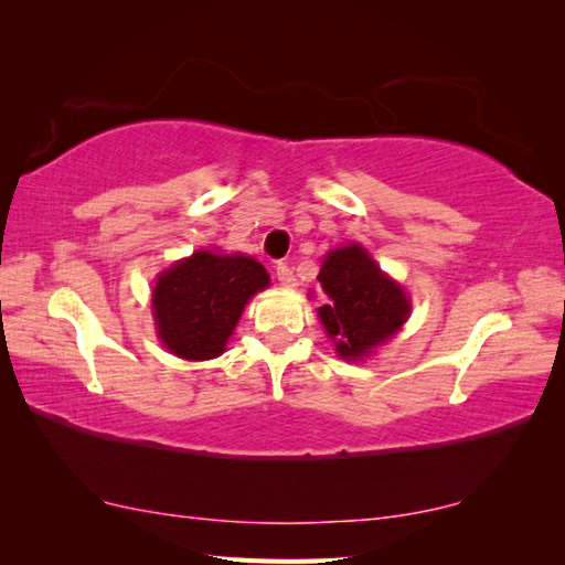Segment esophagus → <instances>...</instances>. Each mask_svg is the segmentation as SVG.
I'll list each match as a JSON object with an SVG mask.
<instances>
[{
  "instance_id": "obj_1",
  "label": "esophagus",
  "mask_w": 565,
  "mask_h": 565,
  "mask_svg": "<svg viewBox=\"0 0 565 565\" xmlns=\"http://www.w3.org/2000/svg\"><path fill=\"white\" fill-rule=\"evenodd\" d=\"M276 279H279V284L286 286V289H294V286H296V276H294L291 267L286 262L276 264Z\"/></svg>"
}]
</instances>
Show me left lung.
Segmentation results:
<instances>
[{
  "label": "left lung",
  "instance_id": "8db88e82",
  "mask_svg": "<svg viewBox=\"0 0 565 565\" xmlns=\"http://www.w3.org/2000/svg\"><path fill=\"white\" fill-rule=\"evenodd\" d=\"M322 306L318 316L347 362H356L388 342L411 316V298L379 269L362 245L328 252L318 274Z\"/></svg>",
  "mask_w": 565,
  "mask_h": 565
}]
</instances>
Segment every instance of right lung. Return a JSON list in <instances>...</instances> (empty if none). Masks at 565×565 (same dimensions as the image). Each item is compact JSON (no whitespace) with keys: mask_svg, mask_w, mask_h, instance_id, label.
Returning <instances> with one entry per match:
<instances>
[{"mask_svg":"<svg viewBox=\"0 0 565 565\" xmlns=\"http://www.w3.org/2000/svg\"><path fill=\"white\" fill-rule=\"evenodd\" d=\"M269 286L255 257L199 249L164 269L152 289V318L162 344L189 362L225 352L247 301Z\"/></svg>","mask_w":565,"mask_h":565,"instance_id":"1","label":"right lung"}]
</instances>
